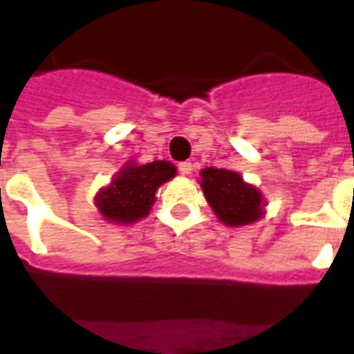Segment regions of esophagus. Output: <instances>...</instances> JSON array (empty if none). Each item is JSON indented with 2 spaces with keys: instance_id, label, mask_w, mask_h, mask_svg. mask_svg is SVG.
Listing matches in <instances>:
<instances>
[{
  "instance_id": "obj_1",
  "label": "esophagus",
  "mask_w": 354,
  "mask_h": 354,
  "mask_svg": "<svg viewBox=\"0 0 354 354\" xmlns=\"http://www.w3.org/2000/svg\"><path fill=\"white\" fill-rule=\"evenodd\" d=\"M179 171L183 175H190L192 174V162H180L179 164Z\"/></svg>"
}]
</instances>
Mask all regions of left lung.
<instances>
[{"label":"left lung","mask_w":354,"mask_h":354,"mask_svg":"<svg viewBox=\"0 0 354 354\" xmlns=\"http://www.w3.org/2000/svg\"><path fill=\"white\" fill-rule=\"evenodd\" d=\"M199 175V185L203 188L207 203L212 207L220 222L225 225H246L263 216L265 199L261 192L244 183L237 171L205 167Z\"/></svg>","instance_id":"8db88e82"}]
</instances>
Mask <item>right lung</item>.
I'll return each instance as SVG.
<instances>
[{
    "label": "right lung",
    "mask_w": 354,
    "mask_h": 354,
    "mask_svg": "<svg viewBox=\"0 0 354 354\" xmlns=\"http://www.w3.org/2000/svg\"><path fill=\"white\" fill-rule=\"evenodd\" d=\"M175 174L177 169L171 162L155 160L142 166L129 162L113 177L110 187L97 194L95 205L113 224H134L147 216L158 187L175 177Z\"/></svg>",
    "instance_id": "obj_1"
}]
</instances>
